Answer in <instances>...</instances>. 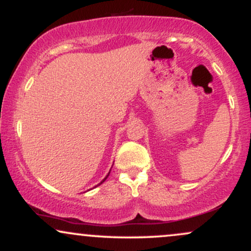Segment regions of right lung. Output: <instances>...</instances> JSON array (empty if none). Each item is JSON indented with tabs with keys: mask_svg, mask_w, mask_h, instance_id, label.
<instances>
[{
	"mask_svg": "<svg viewBox=\"0 0 251 251\" xmlns=\"http://www.w3.org/2000/svg\"><path fill=\"white\" fill-rule=\"evenodd\" d=\"M109 172H111V171H109ZM109 172H108V174H107V176H106V177H105V178H103V179H102V180H101V181H100V183H99V184H98V185H97V186H99V185H100V184H102V183H103V181H105V180H106V179H107V177H108V175H109Z\"/></svg>",
	"mask_w": 251,
	"mask_h": 251,
	"instance_id": "add662e5",
	"label": "right lung"
}]
</instances>
